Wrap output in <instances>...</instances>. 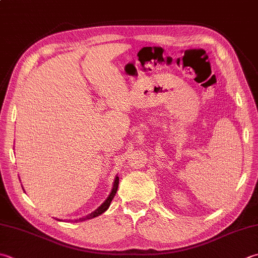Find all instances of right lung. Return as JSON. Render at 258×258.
<instances>
[{"mask_svg": "<svg viewBox=\"0 0 258 258\" xmlns=\"http://www.w3.org/2000/svg\"><path fill=\"white\" fill-rule=\"evenodd\" d=\"M117 188H118V178H116L112 192H110V195L108 196V198L105 200V203L102 206H100L98 209H96L94 213H92L90 215H88L87 217H85V218H82V219H79V220L84 221V220H87V219H92V218H95V217H97L99 215H102L103 213H105V211L108 209L110 203H112V200H113V198H114L115 195H116V191H117Z\"/></svg>", "mask_w": 258, "mask_h": 258, "instance_id": "right-lung-1", "label": "right lung"}]
</instances>
